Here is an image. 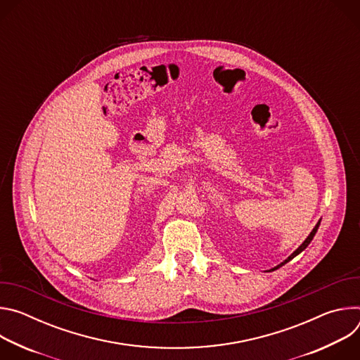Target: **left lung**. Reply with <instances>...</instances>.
<instances>
[{"label": "left lung", "mask_w": 360, "mask_h": 360, "mask_svg": "<svg viewBox=\"0 0 360 360\" xmlns=\"http://www.w3.org/2000/svg\"><path fill=\"white\" fill-rule=\"evenodd\" d=\"M319 225H321V221H319V222H318V224H316V225H315V228H314V229H312V232H311V233H309V236H307V238H306V239H304V240H303V243H302V245H300V246H299V248H297V249H296V250H295V252H293V253H292V255H290V256H289V258H288V259H285V261H283V262H281V264H279V265H278V266H275V268H272V269H271V271H269V272H272V271H276V269H278V268H281V266H283V265H285V264H288V262H289V261H292V259H293V258H295V256H296V255H299V253H300V252H302V250H304V249H306V246H307V245H309V243H311V242H312V239H314V236H315V233H316V232H318V228H319Z\"/></svg>", "instance_id": "obj_1"}]
</instances>
